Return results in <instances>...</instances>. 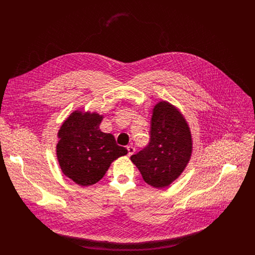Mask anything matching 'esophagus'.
Here are the masks:
<instances>
[{"label": "esophagus", "mask_w": 255, "mask_h": 255, "mask_svg": "<svg viewBox=\"0 0 255 255\" xmlns=\"http://www.w3.org/2000/svg\"><path fill=\"white\" fill-rule=\"evenodd\" d=\"M127 150H128V155L129 156H131L135 152V148L132 146V145H129V146H127Z\"/></svg>", "instance_id": "obj_1"}]
</instances>
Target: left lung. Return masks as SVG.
<instances>
[{
    "mask_svg": "<svg viewBox=\"0 0 255 255\" xmlns=\"http://www.w3.org/2000/svg\"><path fill=\"white\" fill-rule=\"evenodd\" d=\"M193 151L190 127L178 109L166 101L158 102L152 110L150 142L131 156L144 181L163 189L187 167Z\"/></svg>",
    "mask_w": 255,
    "mask_h": 255,
    "instance_id": "1",
    "label": "left lung"
}]
</instances>
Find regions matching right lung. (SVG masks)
<instances>
[{"instance_id": "obj_1", "label": "right lung", "mask_w": 255, "mask_h": 255, "mask_svg": "<svg viewBox=\"0 0 255 255\" xmlns=\"http://www.w3.org/2000/svg\"><path fill=\"white\" fill-rule=\"evenodd\" d=\"M103 118L96 112L75 111L57 133L59 166L64 175L83 187L98 183L115 159L128 153L112 134L100 130Z\"/></svg>"}]
</instances>
